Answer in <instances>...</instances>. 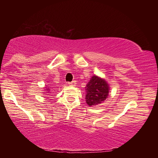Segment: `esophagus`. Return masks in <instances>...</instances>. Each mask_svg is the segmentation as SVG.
Here are the masks:
<instances>
[{
  "instance_id": "obj_1",
  "label": "esophagus",
  "mask_w": 158,
  "mask_h": 158,
  "mask_svg": "<svg viewBox=\"0 0 158 158\" xmlns=\"http://www.w3.org/2000/svg\"><path fill=\"white\" fill-rule=\"evenodd\" d=\"M68 84L69 85H72V86H75L76 84H77V81H72V82H69Z\"/></svg>"
}]
</instances>
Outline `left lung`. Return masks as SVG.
<instances>
[{
  "mask_svg": "<svg viewBox=\"0 0 158 158\" xmlns=\"http://www.w3.org/2000/svg\"><path fill=\"white\" fill-rule=\"evenodd\" d=\"M85 89V102L89 106H98L108 98L110 87L105 79L93 75Z\"/></svg>",
  "mask_w": 158,
  "mask_h": 158,
  "instance_id": "1",
  "label": "left lung"
}]
</instances>
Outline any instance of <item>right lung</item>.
Instances as JSON below:
<instances>
[{"label": "right lung", "instance_id": "1", "mask_svg": "<svg viewBox=\"0 0 158 158\" xmlns=\"http://www.w3.org/2000/svg\"><path fill=\"white\" fill-rule=\"evenodd\" d=\"M52 89H53V87L52 85H46V86L44 87V92H42L46 95H50L51 94V90H52Z\"/></svg>", "mask_w": 158, "mask_h": 158}]
</instances>
